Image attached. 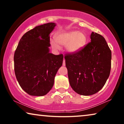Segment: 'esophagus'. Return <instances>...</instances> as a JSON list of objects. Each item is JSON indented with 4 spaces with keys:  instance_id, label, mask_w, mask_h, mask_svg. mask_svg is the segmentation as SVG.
I'll return each instance as SVG.
<instances>
[{
    "instance_id": "34e87169",
    "label": "esophagus",
    "mask_w": 124,
    "mask_h": 124,
    "mask_svg": "<svg viewBox=\"0 0 124 124\" xmlns=\"http://www.w3.org/2000/svg\"><path fill=\"white\" fill-rule=\"evenodd\" d=\"M62 65H63V66L65 65V60H64V59L63 60V62H62Z\"/></svg>"
}]
</instances>
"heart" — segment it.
I'll use <instances>...</instances> for the list:
<instances>
[{"mask_svg":"<svg viewBox=\"0 0 124 124\" xmlns=\"http://www.w3.org/2000/svg\"><path fill=\"white\" fill-rule=\"evenodd\" d=\"M55 40L50 42L54 50H58L60 46H65L66 50L70 54L77 53L82 50L86 45V35L78 30L58 32L54 35Z\"/></svg>","mask_w":124,"mask_h":124,"instance_id":"heart-1","label":"heart"}]
</instances>
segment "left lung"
I'll return each mask as SVG.
<instances>
[{"label":"left lung","instance_id":"obj_1","mask_svg":"<svg viewBox=\"0 0 124 124\" xmlns=\"http://www.w3.org/2000/svg\"><path fill=\"white\" fill-rule=\"evenodd\" d=\"M90 39L91 42L80 51L64 57L71 87L85 96L102 89L111 68V51L104 37L92 32Z\"/></svg>","mask_w":124,"mask_h":124}]
</instances>
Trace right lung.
Here are the masks:
<instances>
[{"label": "right lung", "instance_id": "right-lung-1", "mask_svg": "<svg viewBox=\"0 0 124 124\" xmlns=\"http://www.w3.org/2000/svg\"><path fill=\"white\" fill-rule=\"evenodd\" d=\"M54 23L39 25L22 37L15 51L14 68L21 87L32 96L46 95L54 86L63 55L50 53V34Z\"/></svg>", "mask_w": 124, "mask_h": 124}]
</instances>
